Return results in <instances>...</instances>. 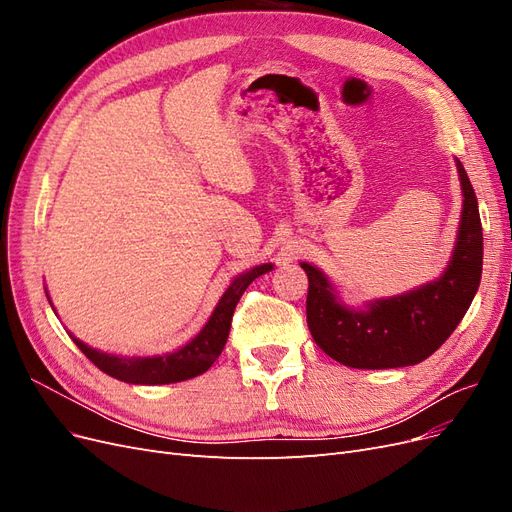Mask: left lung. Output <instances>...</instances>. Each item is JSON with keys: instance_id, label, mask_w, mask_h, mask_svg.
<instances>
[{"instance_id": "1", "label": "left lung", "mask_w": 512, "mask_h": 512, "mask_svg": "<svg viewBox=\"0 0 512 512\" xmlns=\"http://www.w3.org/2000/svg\"><path fill=\"white\" fill-rule=\"evenodd\" d=\"M463 190L461 226L453 260L438 282L399 297L348 309L337 301L327 275L303 262L307 273V327L320 350L356 369L408 367L436 352L461 318L483 273V226L466 168L457 160Z\"/></svg>"}]
</instances>
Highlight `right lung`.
<instances>
[{
    "label": "right lung",
    "instance_id": "right-lung-1",
    "mask_svg": "<svg viewBox=\"0 0 512 512\" xmlns=\"http://www.w3.org/2000/svg\"><path fill=\"white\" fill-rule=\"evenodd\" d=\"M273 265H260L247 273L239 275L235 282L228 286L224 297L220 299L218 307L213 309L209 322L203 327L188 346H183L170 354L162 356H113L106 352H98L94 348L85 346L79 339H74L76 346L87 359L94 363L98 369L111 378L130 384H170L196 378L215 363V359L222 354L226 339L230 333V322L235 307L241 299L245 288L250 286L258 275L269 273Z\"/></svg>",
    "mask_w": 512,
    "mask_h": 512
}]
</instances>
